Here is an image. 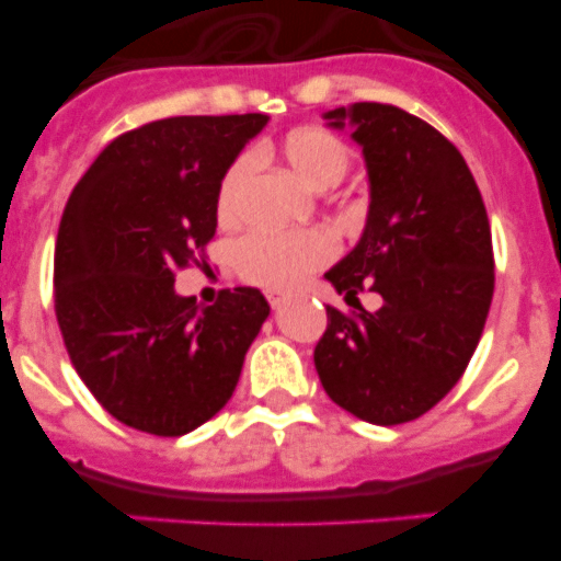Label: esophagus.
<instances>
[{
  "label": "esophagus",
  "instance_id": "1",
  "mask_svg": "<svg viewBox=\"0 0 561 561\" xmlns=\"http://www.w3.org/2000/svg\"><path fill=\"white\" fill-rule=\"evenodd\" d=\"M266 300H270V306H272V309H280V306H284L286 300H289V295H286V291L270 289V291H266Z\"/></svg>",
  "mask_w": 561,
  "mask_h": 561
}]
</instances>
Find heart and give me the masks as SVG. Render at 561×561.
<instances>
[{
    "label": "heart",
    "mask_w": 561,
    "mask_h": 561,
    "mask_svg": "<svg viewBox=\"0 0 561 561\" xmlns=\"http://www.w3.org/2000/svg\"><path fill=\"white\" fill-rule=\"evenodd\" d=\"M284 160L297 180L311 191H329L340 185L351 168L348 146L323 128H297L286 137ZM255 171V157L241 153L227 168L219 182L216 213L221 221L236 219L241 199ZM336 252V241L325 230H295V232H250L238 241L236 261L247 280L261 286H295L304 275L317 266L329 264Z\"/></svg>",
    "instance_id": "1"
}]
</instances>
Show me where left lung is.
<instances>
[{
    "label": "left lung",
    "mask_w": 561,
    "mask_h": 561,
    "mask_svg": "<svg viewBox=\"0 0 561 561\" xmlns=\"http://www.w3.org/2000/svg\"><path fill=\"white\" fill-rule=\"evenodd\" d=\"M351 131L370 205L354 250L325 272L345 297L365 286L379 311H329L314 348L325 393L356 419L393 427L435 408L478 348L494 295L492 230L458 148L404 108L351 103L323 114Z\"/></svg>",
    "instance_id": "left-lung-1"
}]
</instances>
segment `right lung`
I'll return each mask as SVG.
<instances>
[{"instance_id": "obj_1", "label": "right lung", "mask_w": 561, "mask_h": 561, "mask_svg": "<svg viewBox=\"0 0 561 561\" xmlns=\"http://www.w3.org/2000/svg\"><path fill=\"white\" fill-rule=\"evenodd\" d=\"M266 114L168 117L108 142L56 241V317L92 396L126 427L176 438L230 401L270 317L252 286L213 306L173 289L216 232L219 182Z\"/></svg>"}]
</instances>
